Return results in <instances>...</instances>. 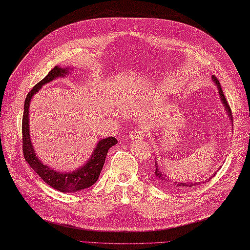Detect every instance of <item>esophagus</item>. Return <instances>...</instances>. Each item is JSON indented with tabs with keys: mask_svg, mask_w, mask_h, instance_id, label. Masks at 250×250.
<instances>
[{
	"mask_svg": "<svg viewBox=\"0 0 250 250\" xmlns=\"http://www.w3.org/2000/svg\"><path fill=\"white\" fill-rule=\"evenodd\" d=\"M129 136H130V139H133V140H140V139L144 138L143 131L139 130V129L131 130V133H130Z\"/></svg>",
	"mask_w": 250,
	"mask_h": 250,
	"instance_id": "1",
	"label": "esophagus"
}]
</instances>
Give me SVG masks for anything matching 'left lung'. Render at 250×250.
Instances as JSON below:
<instances>
[{"label": "left lung", "instance_id": "obj_1", "mask_svg": "<svg viewBox=\"0 0 250 250\" xmlns=\"http://www.w3.org/2000/svg\"><path fill=\"white\" fill-rule=\"evenodd\" d=\"M212 78H213V81L215 82V84L216 86H218V89H219V93H220V97H221V100H222V102H223V104H224V106H225V109H227V111H228V113H229V119L233 121V115H232V111H230V106L229 105V103H228V101H227V99H225V97H224V93H223V91H222V88H221V84H220V82L218 81V78H216L215 76H212ZM155 163V162H154ZM155 176H157V178L159 181H161L162 182V184L163 183H167L169 180L168 177H167V175H164V174H162V172L160 171V169L158 168V164L155 163ZM213 177V176H212ZM211 177V178H212ZM205 183V182H204ZM201 183H195V184H186V183H181V184H176V182H175V186L176 187H196V186H198V185H200ZM167 185H168V183H167ZM172 185H174V184H172Z\"/></svg>", "mask_w": 250, "mask_h": 250}]
</instances>
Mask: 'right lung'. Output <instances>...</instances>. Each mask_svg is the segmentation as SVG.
Returning <instances> with one entry per match:
<instances>
[{"label": "right lung", "mask_w": 250, "mask_h": 250, "mask_svg": "<svg viewBox=\"0 0 250 250\" xmlns=\"http://www.w3.org/2000/svg\"><path fill=\"white\" fill-rule=\"evenodd\" d=\"M67 73V69L61 68L55 66L52 68L49 74L42 79L41 82L38 83L36 86L31 89L26 97L25 106H23V114H22V123H21V131H22V152L28 164L32 167V169L48 185L53 187L54 189L62 191V192H72L84 189V188L90 187L100 176L101 169L104 166L105 157L109 149L117 144V140L114 137H109L99 141L97 145L95 152L91 159L89 160L87 164L79 168L78 171L73 173H59L49 167H45L43 163H41L40 160L36 157L34 147H32L30 137H29V123H28V107H29V102L31 97L40 89L42 84L53 81L54 78L63 76L64 74Z\"/></svg>", "instance_id": "1"}]
</instances>
